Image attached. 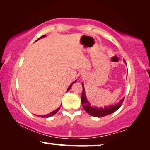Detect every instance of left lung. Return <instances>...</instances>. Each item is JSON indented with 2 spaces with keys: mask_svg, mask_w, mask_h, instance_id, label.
I'll list each match as a JSON object with an SVG mask.
<instances>
[{
  "mask_svg": "<svg viewBox=\"0 0 150 150\" xmlns=\"http://www.w3.org/2000/svg\"><path fill=\"white\" fill-rule=\"evenodd\" d=\"M124 63H125V62H124ZM82 86L83 92L82 95H81V104H82V106L83 108H84V110L87 112L88 115H90L92 116H95V117H103V116L111 115L112 113L115 112H116L120 107L124 99V96L118 103L115 104V105H112L105 106H104V107H103V106L98 107V106H94L93 105H91V103L88 100L87 96H86L84 84H83V83H82Z\"/></svg>",
  "mask_w": 150,
  "mask_h": 150,
  "instance_id": "8db88e82",
  "label": "left lung"
}]
</instances>
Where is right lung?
<instances>
[{
	"label": "right lung",
	"mask_w": 150,
	"mask_h": 150,
	"mask_svg": "<svg viewBox=\"0 0 150 150\" xmlns=\"http://www.w3.org/2000/svg\"><path fill=\"white\" fill-rule=\"evenodd\" d=\"M46 36V35H42V36H41V37H40L37 40H40L41 38H44V37H45ZM36 40V41H37ZM77 82V80H75V81H73V82L72 83H71V85L69 86V87H68V88H67V91H66V92H67V91H69V90H70V88H71V87H72V85L74 84L75 83H76ZM60 109V107H59V108H57V109H55V110H54V111H52V112H50V113H49V114H47V115H42V116H40V117H42V118H49V117H51V116H54L55 113H57V112H58L59 111V110Z\"/></svg>",
	"instance_id": "obj_1"
}]
</instances>
